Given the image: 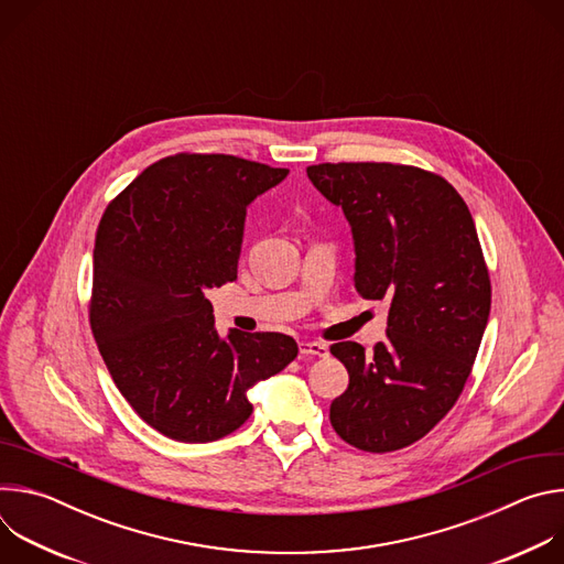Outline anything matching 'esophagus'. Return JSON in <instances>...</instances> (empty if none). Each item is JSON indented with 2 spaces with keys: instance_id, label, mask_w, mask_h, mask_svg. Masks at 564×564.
Returning a JSON list of instances; mask_svg holds the SVG:
<instances>
[{
  "instance_id": "obj_1",
  "label": "esophagus",
  "mask_w": 564,
  "mask_h": 564,
  "mask_svg": "<svg viewBox=\"0 0 564 564\" xmlns=\"http://www.w3.org/2000/svg\"><path fill=\"white\" fill-rule=\"evenodd\" d=\"M299 352L303 357H328V346L321 341H301Z\"/></svg>"
}]
</instances>
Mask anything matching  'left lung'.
<instances>
[{
    "label": "left lung",
    "mask_w": 564,
    "mask_h": 564,
    "mask_svg": "<svg viewBox=\"0 0 564 564\" xmlns=\"http://www.w3.org/2000/svg\"><path fill=\"white\" fill-rule=\"evenodd\" d=\"M307 178L350 223L357 292L388 303L372 355L330 346L350 375L333 429L359 451H399L453 409L487 328L491 281L473 216L451 183L411 165L324 163Z\"/></svg>",
    "instance_id": "8db88e82"
}]
</instances>
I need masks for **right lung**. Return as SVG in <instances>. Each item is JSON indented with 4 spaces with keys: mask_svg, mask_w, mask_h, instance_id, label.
Listing matches in <instances>:
<instances>
[{
    "mask_svg": "<svg viewBox=\"0 0 564 564\" xmlns=\"http://www.w3.org/2000/svg\"><path fill=\"white\" fill-rule=\"evenodd\" d=\"M288 170L225 153H176L118 194L96 234L91 330L131 409L187 444L252 415L248 390L294 361L281 333L220 337L207 290L236 279L248 205Z\"/></svg>",
    "mask_w": 564,
    "mask_h": 564,
    "instance_id": "add662e5",
    "label": "right lung"
}]
</instances>
